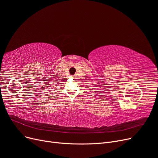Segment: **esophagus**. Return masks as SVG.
<instances>
[{
    "instance_id": "esophagus-1",
    "label": "esophagus",
    "mask_w": 158,
    "mask_h": 158,
    "mask_svg": "<svg viewBox=\"0 0 158 158\" xmlns=\"http://www.w3.org/2000/svg\"><path fill=\"white\" fill-rule=\"evenodd\" d=\"M70 78H72V79H73V78H74V76H70Z\"/></svg>"
}]
</instances>
